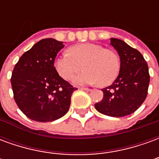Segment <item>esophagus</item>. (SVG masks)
<instances>
[{
    "label": "esophagus",
    "instance_id": "esophagus-1",
    "mask_svg": "<svg viewBox=\"0 0 159 159\" xmlns=\"http://www.w3.org/2000/svg\"><path fill=\"white\" fill-rule=\"evenodd\" d=\"M81 89L84 91H91V89H89V88H81Z\"/></svg>",
    "mask_w": 159,
    "mask_h": 159
}]
</instances>
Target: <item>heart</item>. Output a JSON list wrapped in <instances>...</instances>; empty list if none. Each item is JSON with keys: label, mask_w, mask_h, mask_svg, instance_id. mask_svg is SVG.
I'll use <instances>...</instances> for the list:
<instances>
[{"label": "heart", "mask_w": 159, "mask_h": 159, "mask_svg": "<svg viewBox=\"0 0 159 159\" xmlns=\"http://www.w3.org/2000/svg\"><path fill=\"white\" fill-rule=\"evenodd\" d=\"M83 69L85 71L73 79L76 85L100 83L107 85L118 75L120 59L116 52L92 43L72 46L69 52H63L54 60V67L59 76L70 80Z\"/></svg>", "instance_id": "1"}]
</instances>
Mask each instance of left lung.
I'll return each mask as SVG.
<instances>
[{"instance_id": "obj_1", "label": "left lung", "mask_w": 159, "mask_h": 159, "mask_svg": "<svg viewBox=\"0 0 159 159\" xmlns=\"http://www.w3.org/2000/svg\"><path fill=\"white\" fill-rule=\"evenodd\" d=\"M110 40L119 55V74L111 85L102 89L103 99L94 107L104 115L124 117L134 112L145 101L150 76L147 62L138 50L123 40Z\"/></svg>"}]
</instances>
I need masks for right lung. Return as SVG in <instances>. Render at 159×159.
I'll return each mask as SVG.
<instances>
[{
  "mask_svg": "<svg viewBox=\"0 0 159 159\" xmlns=\"http://www.w3.org/2000/svg\"><path fill=\"white\" fill-rule=\"evenodd\" d=\"M63 42L46 38L23 54L14 66L12 84L16 104L25 116L37 122H51L69 110L76 88L59 76L54 67Z\"/></svg>",
  "mask_w": 159,
  "mask_h": 159,
  "instance_id": "1",
  "label": "right lung"
}]
</instances>
